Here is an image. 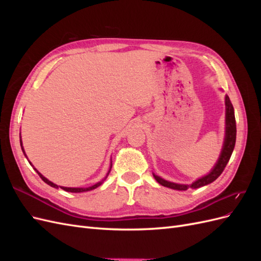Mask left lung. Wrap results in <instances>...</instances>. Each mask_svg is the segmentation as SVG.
<instances>
[{"mask_svg": "<svg viewBox=\"0 0 261 261\" xmlns=\"http://www.w3.org/2000/svg\"><path fill=\"white\" fill-rule=\"evenodd\" d=\"M225 134H224V140H223V145L222 149H221L220 155L218 158V161L216 164L213 165V168L210 170L208 174L203 175L199 178H197L195 181L191 185L187 184H178L174 183V181H170L162 178L161 176L153 174V177L155 180L162 186L169 187L172 189H176V191H186L189 187L191 188H199L202 186H206L210 183H212L213 180H216L220 175L221 173L223 172L224 168L226 167V164L230 160V158L232 155V152L235 147V141H236V122H235V115H234V108L231 103V100L228 98L227 94H225Z\"/></svg>", "mask_w": 261, "mask_h": 261, "instance_id": "obj_1", "label": "left lung"}]
</instances>
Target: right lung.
Here are the masks:
<instances>
[{"label": "right lung", "mask_w": 261, "mask_h": 261, "mask_svg": "<svg viewBox=\"0 0 261 261\" xmlns=\"http://www.w3.org/2000/svg\"><path fill=\"white\" fill-rule=\"evenodd\" d=\"M19 140H20V147H21V150H22V152H23V154H25V156L27 158V154H26V152H25V150H23V147H22V141H21V136H20V133H19ZM28 159V158H27ZM29 161V160H28ZM29 163H30V165H33L31 164V162L29 161ZM33 168L35 169V171L38 173V175L41 177V179L44 181V183H46L48 185H50L51 187H54V188H59V187H61L62 189H64L65 192H69V193H84V192H88V191H92V189H94V188H97V187H99L102 183H103V181L107 179V177H108V175H109V173H110V171H111V168H112V161H111V164H110V169H109V171H108V173H107V176L102 179V180H100V181H98V183H96L94 185H91V186H89V187H64V186H59V185H57V184H54V183H52L51 180H49L48 178L46 177H44L40 172H39L34 165H33Z\"/></svg>", "instance_id": "obj_1"}]
</instances>
